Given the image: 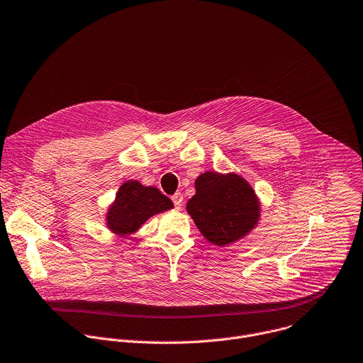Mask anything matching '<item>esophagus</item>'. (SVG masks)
<instances>
[{
    "instance_id": "obj_1",
    "label": "esophagus",
    "mask_w": 363,
    "mask_h": 363,
    "mask_svg": "<svg viewBox=\"0 0 363 363\" xmlns=\"http://www.w3.org/2000/svg\"><path fill=\"white\" fill-rule=\"evenodd\" d=\"M171 199H172V202H174V206H175L177 209H181V206H182V203H184L182 194H181V192H177V194H174V195L171 196Z\"/></svg>"
}]
</instances>
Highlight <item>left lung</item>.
Masks as SVG:
<instances>
[{"instance_id":"8db88e82","label":"left lung","mask_w":363,"mask_h":363,"mask_svg":"<svg viewBox=\"0 0 363 363\" xmlns=\"http://www.w3.org/2000/svg\"><path fill=\"white\" fill-rule=\"evenodd\" d=\"M195 189L186 209L209 242L220 247L235 242L258 222L255 191L236 174L205 172L195 181Z\"/></svg>"}]
</instances>
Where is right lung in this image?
I'll return each instance as SVG.
<instances>
[{"mask_svg":"<svg viewBox=\"0 0 363 363\" xmlns=\"http://www.w3.org/2000/svg\"><path fill=\"white\" fill-rule=\"evenodd\" d=\"M169 208H172L171 199L157 188L128 181L119 188L115 202L106 213V223L118 235H130L148 218Z\"/></svg>","mask_w":363,"mask_h":363,"instance_id":"right-lung-1","label":"right lung"}]
</instances>
